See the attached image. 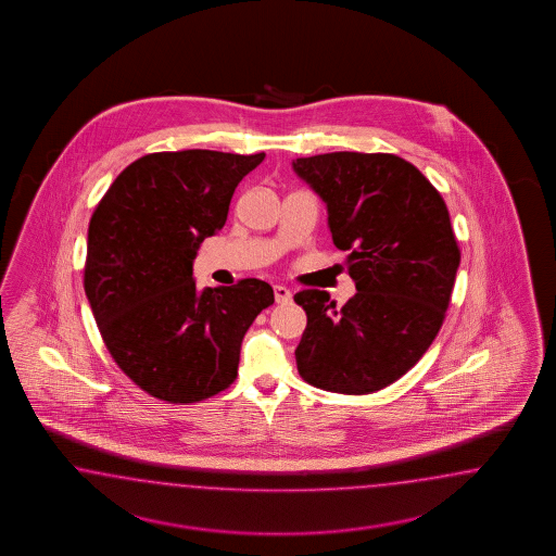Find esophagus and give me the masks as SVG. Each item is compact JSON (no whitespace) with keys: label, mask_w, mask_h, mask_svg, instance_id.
Listing matches in <instances>:
<instances>
[{"label":"esophagus","mask_w":556,"mask_h":556,"mask_svg":"<svg viewBox=\"0 0 556 556\" xmlns=\"http://www.w3.org/2000/svg\"><path fill=\"white\" fill-rule=\"evenodd\" d=\"M273 291H275V302L277 303H289L291 302V291L287 289L286 286H275L273 287Z\"/></svg>","instance_id":"34e87169"}]
</instances>
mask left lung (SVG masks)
Masks as SVG:
<instances>
[{
  "mask_svg": "<svg viewBox=\"0 0 556 556\" xmlns=\"http://www.w3.org/2000/svg\"><path fill=\"white\" fill-rule=\"evenodd\" d=\"M293 168L328 205L356 286L342 307L320 289L295 293L307 314L298 370L334 393L388 388L420 361L446 316L460 263L448 207L418 168L389 152H326Z\"/></svg>",
  "mask_w": 556,
  "mask_h": 556,
  "instance_id": "8db88e82",
  "label": "left lung"
}]
</instances>
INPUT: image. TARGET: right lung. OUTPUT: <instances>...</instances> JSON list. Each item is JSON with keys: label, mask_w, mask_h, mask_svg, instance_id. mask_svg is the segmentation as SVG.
Masks as SVG:
<instances>
[{"label": "right lung", "mask_w": 556, "mask_h": 556, "mask_svg": "<svg viewBox=\"0 0 556 556\" xmlns=\"http://www.w3.org/2000/svg\"><path fill=\"white\" fill-rule=\"evenodd\" d=\"M265 152H151L130 163L89 219L85 295L101 338L138 388L195 404L230 388L240 344L275 302L261 279L200 291L193 258L224 228L235 189Z\"/></svg>", "instance_id": "1"}]
</instances>
